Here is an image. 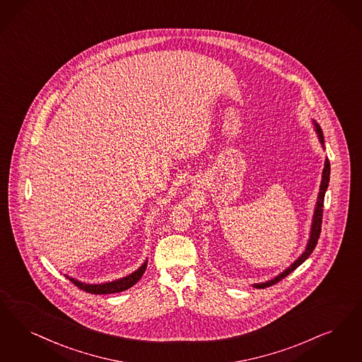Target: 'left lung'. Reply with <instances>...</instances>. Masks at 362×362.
I'll use <instances>...</instances> for the list:
<instances>
[{
    "label": "left lung",
    "mask_w": 362,
    "mask_h": 362,
    "mask_svg": "<svg viewBox=\"0 0 362 362\" xmlns=\"http://www.w3.org/2000/svg\"><path fill=\"white\" fill-rule=\"evenodd\" d=\"M314 125H315V132L318 133L319 141L320 144H325V140H323V133L322 129L319 127L318 124L314 121ZM329 180H330V161L329 159L325 160V168H323V173H322V182H320V188H319L318 201H317V206H315V211H314V217H313V223H311V232H310V240L307 243L305 246V250L303 253L299 256V259L296 261H293L288 268L281 272L280 275L276 276L272 280H268L265 283H260V284H253L256 288H265V287H271L276 283H279L280 280H283L284 277L295 271L300 264H303L304 261L307 260L310 257V255L313 253V250L315 249V246L318 244L319 235H320V229H322V216H323V202H325V194H326V189L329 187Z\"/></svg>",
    "instance_id": "1"
}]
</instances>
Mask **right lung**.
<instances>
[{
    "label": "right lung",
    "instance_id": "obj_1",
    "mask_svg": "<svg viewBox=\"0 0 362 362\" xmlns=\"http://www.w3.org/2000/svg\"><path fill=\"white\" fill-rule=\"evenodd\" d=\"M146 262L145 260L144 264L137 269L134 271L133 274L125 276L122 279H118L115 281H109V283H101V284H86V283H82V281H78L73 277H69L70 281H73L74 284L78 287V288L83 289L88 293H95V295H105V293H116V292H121V291H125V289L130 288L132 286H134L140 279L141 276L144 275L145 269H146Z\"/></svg>",
    "mask_w": 362,
    "mask_h": 362
}]
</instances>
